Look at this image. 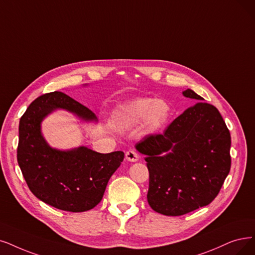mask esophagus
Returning a JSON list of instances; mask_svg holds the SVG:
<instances>
[{
  "label": "esophagus",
  "instance_id": "obj_1",
  "mask_svg": "<svg viewBox=\"0 0 255 255\" xmlns=\"http://www.w3.org/2000/svg\"><path fill=\"white\" fill-rule=\"evenodd\" d=\"M126 159L129 162H137L139 160V156L135 150L131 149V150H128L126 152Z\"/></svg>",
  "mask_w": 255,
  "mask_h": 255
}]
</instances>
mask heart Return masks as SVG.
I'll use <instances>...</instances> for the list:
<instances>
[{
	"mask_svg": "<svg viewBox=\"0 0 255 255\" xmlns=\"http://www.w3.org/2000/svg\"><path fill=\"white\" fill-rule=\"evenodd\" d=\"M170 115V107L163 99L138 98L122 106L114 119L117 129H128L143 122L145 133H154L164 127Z\"/></svg>",
	"mask_w": 255,
	"mask_h": 255,
	"instance_id": "heart-1",
	"label": "heart"
}]
</instances>
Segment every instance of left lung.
Masks as SVG:
<instances>
[{
  "mask_svg": "<svg viewBox=\"0 0 255 255\" xmlns=\"http://www.w3.org/2000/svg\"><path fill=\"white\" fill-rule=\"evenodd\" d=\"M198 103L177 117L161 135L136 144L149 172L147 202L155 211L177 217L211 203L229 174L231 138L216 107L187 89Z\"/></svg>",
  "mask_w": 255,
  "mask_h": 255,
  "instance_id": "obj_1",
  "label": "left lung"
}]
</instances>
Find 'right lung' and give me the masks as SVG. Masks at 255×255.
Returning <instances> with one entry per match:
<instances>
[{"instance_id":"1","label":"right lung","mask_w":255,"mask_h":255,"mask_svg":"<svg viewBox=\"0 0 255 255\" xmlns=\"http://www.w3.org/2000/svg\"><path fill=\"white\" fill-rule=\"evenodd\" d=\"M56 110L68 111L86 122H97L92 111L63 92L37 97L19 120L18 165L37 199L60 210L87 211L103 199L125 152L100 154L87 146L68 150L51 147L42 134V122Z\"/></svg>"}]
</instances>
